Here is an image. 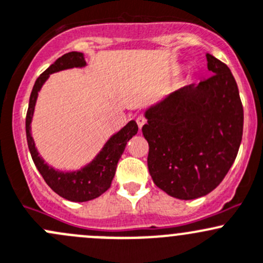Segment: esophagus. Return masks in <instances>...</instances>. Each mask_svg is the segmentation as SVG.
I'll use <instances>...</instances> for the list:
<instances>
[{
    "label": "esophagus",
    "instance_id": "obj_1",
    "mask_svg": "<svg viewBox=\"0 0 263 263\" xmlns=\"http://www.w3.org/2000/svg\"><path fill=\"white\" fill-rule=\"evenodd\" d=\"M147 123V119H145V116L144 115H139L137 118V124H138V126H139V129L142 128L143 125H144V124Z\"/></svg>",
    "mask_w": 263,
    "mask_h": 263
}]
</instances>
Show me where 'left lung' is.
<instances>
[{
	"label": "left lung",
	"instance_id": "obj_1",
	"mask_svg": "<svg viewBox=\"0 0 263 263\" xmlns=\"http://www.w3.org/2000/svg\"><path fill=\"white\" fill-rule=\"evenodd\" d=\"M212 77L185 86L145 112L148 170L157 187L192 200L223 181L243 135V106L226 63L206 54Z\"/></svg>",
	"mask_w": 263,
	"mask_h": 263
}]
</instances>
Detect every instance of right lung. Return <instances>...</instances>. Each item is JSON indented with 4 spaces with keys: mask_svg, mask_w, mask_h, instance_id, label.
Returning a JSON list of instances; mask_svg holds the SVG:
<instances>
[{
    "mask_svg": "<svg viewBox=\"0 0 263 263\" xmlns=\"http://www.w3.org/2000/svg\"><path fill=\"white\" fill-rule=\"evenodd\" d=\"M86 64L82 53L71 51L61 58L57 59L49 68L45 69L35 81L32 87L30 101H29L28 112H26V139H28L29 151L31 158L36 166L37 171L43 176L47 185L59 196L69 200V201L83 202L96 199L107 191L111 186V181L115 176L118 162L123 154L125 145L132 139L133 135L138 133V125L134 120L129 121L120 132L116 133L105 144L99 156L91 162L88 166L77 172H59L44 163L35 148L34 140L30 134V123L34 112L35 102H36L37 92L42 88L50 73L62 71V69L73 68V67H83Z\"/></svg>",
    "mask_w": 263,
    "mask_h": 263,
    "instance_id": "obj_1",
    "label": "right lung"
}]
</instances>
